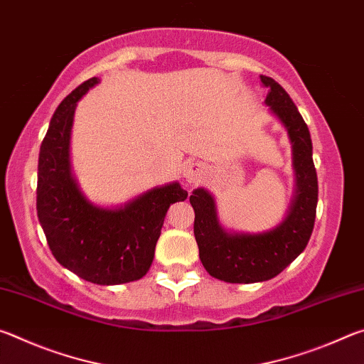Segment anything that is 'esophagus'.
Instances as JSON below:
<instances>
[{
	"label": "esophagus",
	"instance_id": "1",
	"mask_svg": "<svg viewBox=\"0 0 364 364\" xmlns=\"http://www.w3.org/2000/svg\"><path fill=\"white\" fill-rule=\"evenodd\" d=\"M204 173H205L204 167H202V165L197 164V162H189L186 165V168H184V178H186L189 183L200 181L202 176H204Z\"/></svg>",
	"mask_w": 364,
	"mask_h": 364
}]
</instances>
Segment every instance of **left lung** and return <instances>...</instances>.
<instances>
[{"instance_id":"8db88e82","label":"left lung","mask_w":364,"mask_h":364,"mask_svg":"<svg viewBox=\"0 0 364 364\" xmlns=\"http://www.w3.org/2000/svg\"><path fill=\"white\" fill-rule=\"evenodd\" d=\"M269 88L264 104L286 127L292 143L295 196L287 217L273 230L260 234L225 231L217 218L213 197L196 189L189 197L194 208V236L208 274L234 284L268 281L297 258L310 241L318 204V178L306 123L291 96L271 77L260 75Z\"/></svg>"}]
</instances>
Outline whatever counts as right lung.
Here are the masks:
<instances>
[{"label":"right lung","instance_id":"add662e5","mask_svg":"<svg viewBox=\"0 0 364 364\" xmlns=\"http://www.w3.org/2000/svg\"><path fill=\"white\" fill-rule=\"evenodd\" d=\"M97 83V77L86 80L53 115L40 147L36 210L49 249L64 268L93 284L114 286L149 271L168 207L186 199L188 191L175 181L117 208L85 199L70 171V130L77 102Z\"/></svg>","mask_w":364,"mask_h":364}]
</instances>
